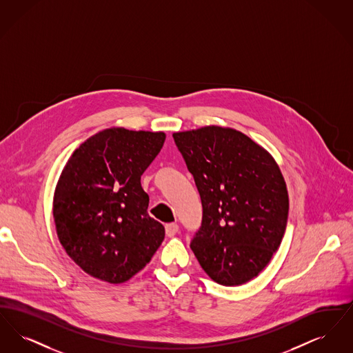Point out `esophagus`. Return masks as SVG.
<instances>
[{"instance_id": "obj_1", "label": "esophagus", "mask_w": 353, "mask_h": 353, "mask_svg": "<svg viewBox=\"0 0 353 353\" xmlns=\"http://www.w3.org/2000/svg\"><path fill=\"white\" fill-rule=\"evenodd\" d=\"M179 232V225L177 223H167L165 225V233L168 236H173Z\"/></svg>"}]
</instances>
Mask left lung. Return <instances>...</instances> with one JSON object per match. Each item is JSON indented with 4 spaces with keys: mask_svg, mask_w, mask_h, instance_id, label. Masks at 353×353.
Returning <instances> with one entry per match:
<instances>
[{
    "mask_svg": "<svg viewBox=\"0 0 353 353\" xmlns=\"http://www.w3.org/2000/svg\"><path fill=\"white\" fill-rule=\"evenodd\" d=\"M202 203L190 249L219 285L252 281L281 246L288 217L285 179L275 160L232 128L173 134Z\"/></svg>",
    "mask_w": 353,
    "mask_h": 353,
    "instance_id": "left-lung-1",
    "label": "left lung"
}]
</instances>
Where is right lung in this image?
<instances>
[{
  "mask_svg": "<svg viewBox=\"0 0 353 353\" xmlns=\"http://www.w3.org/2000/svg\"><path fill=\"white\" fill-rule=\"evenodd\" d=\"M165 141L164 132L110 128L75 150L54 194L57 234L88 275L123 283L144 269L165 236L147 212L141 174Z\"/></svg>",
  "mask_w": 353,
  "mask_h": 353,
  "instance_id": "obj_1",
  "label": "right lung"
}]
</instances>
